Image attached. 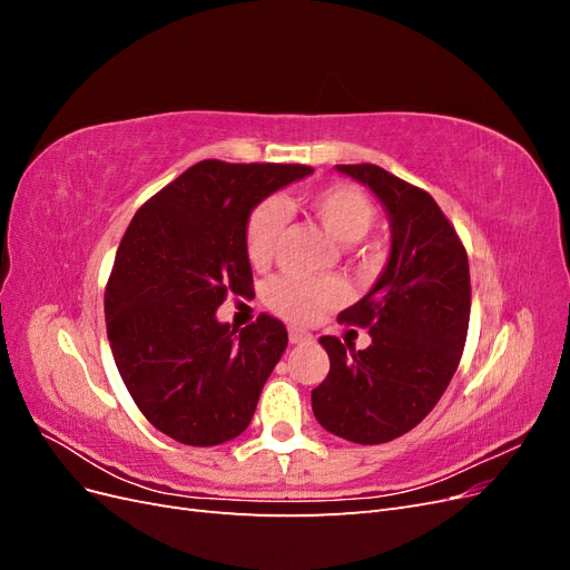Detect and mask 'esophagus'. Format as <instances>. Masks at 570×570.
Segmentation results:
<instances>
[{
  "label": "esophagus",
  "mask_w": 570,
  "mask_h": 570,
  "mask_svg": "<svg viewBox=\"0 0 570 570\" xmlns=\"http://www.w3.org/2000/svg\"><path fill=\"white\" fill-rule=\"evenodd\" d=\"M314 335L302 331V327H289V342L292 344H302V342H308Z\"/></svg>",
  "instance_id": "obj_1"
}]
</instances>
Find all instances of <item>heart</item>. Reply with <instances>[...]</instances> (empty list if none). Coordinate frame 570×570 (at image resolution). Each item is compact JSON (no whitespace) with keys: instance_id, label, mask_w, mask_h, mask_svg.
Listing matches in <instances>:
<instances>
[{"instance_id":"heart-1","label":"heart","mask_w":570,"mask_h":570,"mask_svg":"<svg viewBox=\"0 0 570 570\" xmlns=\"http://www.w3.org/2000/svg\"><path fill=\"white\" fill-rule=\"evenodd\" d=\"M312 216L321 223L323 230L337 243H358L373 220L375 206L364 189L352 183L325 185L306 197ZM287 226V212L278 199H266L249 214L245 226V252L254 268H264L273 262L275 252ZM361 262H375V247L361 249ZM347 297V285L340 278H308V275L283 273L264 287V302L295 323H308L318 318L327 308H333Z\"/></svg>"}]
</instances>
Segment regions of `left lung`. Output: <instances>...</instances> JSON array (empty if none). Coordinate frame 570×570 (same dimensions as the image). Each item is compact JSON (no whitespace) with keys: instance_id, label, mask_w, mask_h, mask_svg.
I'll list each match as a JSON object with an SVG mask.
<instances>
[{"instance_id":"8db88e82","label":"left lung","mask_w":570,"mask_h":570,"mask_svg":"<svg viewBox=\"0 0 570 570\" xmlns=\"http://www.w3.org/2000/svg\"><path fill=\"white\" fill-rule=\"evenodd\" d=\"M368 185L392 223V252L368 295L337 316L366 327L354 350L325 335L331 371L312 392L318 423L342 440L383 444L435 409L454 377L471 318L469 256L454 226L425 189L375 164H340Z\"/></svg>"}]
</instances>
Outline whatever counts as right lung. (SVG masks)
Returning <instances> with one entry per match:
<instances>
[{
	"label": "right lung",
	"mask_w": 570,
	"mask_h": 570,
	"mask_svg": "<svg viewBox=\"0 0 570 570\" xmlns=\"http://www.w3.org/2000/svg\"><path fill=\"white\" fill-rule=\"evenodd\" d=\"M304 164L206 159L147 199L120 239L105 292L107 335L142 416L193 446L245 433L287 347L283 321L258 314L237 331L216 321L228 295H254L245 226Z\"/></svg>",
	"instance_id": "obj_1"
}]
</instances>
